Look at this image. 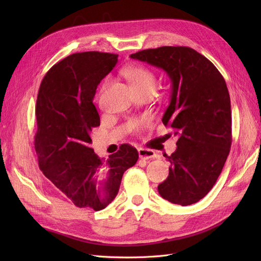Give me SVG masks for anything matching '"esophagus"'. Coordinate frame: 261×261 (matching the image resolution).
Here are the masks:
<instances>
[{
	"label": "esophagus",
	"instance_id": "34e87169",
	"mask_svg": "<svg viewBox=\"0 0 261 261\" xmlns=\"http://www.w3.org/2000/svg\"><path fill=\"white\" fill-rule=\"evenodd\" d=\"M138 154L140 159H151V158H155V152L153 150H150V149H146V148H139L138 149Z\"/></svg>",
	"mask_w": 261,
	"mask_h": 261
}]
</instances>
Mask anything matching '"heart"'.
Returning <instances> with one entry per match:
<instances>
[{"mask_svg":"<svg viewBox=\"0 0 261 261\" xmlns=\"http://www.w3.org/2000/svg\"><path fill=\"white\" fill-rule=\"evenodd\" d=\"M123 73L125 77L130 82L132 86L135 90H143V89H151L154 90L156 84L155 75L151 70L144 67V66H129L126 67ZM110 85V80H107L103 88ZM151 124V118L149 116H143L140 118H132L128 122V128L132 132H139Z\"/></svg>","mask_w":261,"mask_h":261,"instance_id":"obj_1","label":"heart"}]
</instances>
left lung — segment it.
I'll return each instance as SVG.
<instances>
[{"label":"left lung","instance_id":"left-lung-1","mask_svg":"<svg viewBox=\"0 0 261 261\" xmlns=\"http://www.w3.org/2000/svg\"><path fill=\"white\" fill-rule=\"evenodd\" d=\"M132 59L162 68L172 83L162 122L178 137L167 155L169 176L158 186L162 198L188 206L216 184L232 145L231 100L223 76L203 55L188 46H160Z\"/></svg>","mask_w":261,"mask_h":261}]
</instances>
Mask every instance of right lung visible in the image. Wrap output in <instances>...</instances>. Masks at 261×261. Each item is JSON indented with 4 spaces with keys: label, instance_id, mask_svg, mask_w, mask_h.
Instances as JSON below:
<instances>
[{
    "label": "right lung",
    "instance_id": "right-lung-1",
    "mask_svg": "<svg viewBox=\"0 0 261 261\" xmlns=\"http://www.w3.org/2000/svg\"><path fill=\"white\" fill-rule=\"evenodd\" d=\"M117 63V54L74 53L53 65L39 88L35 149L39 167L78 208L105 209L116 197L124 172L138 160L128 144L100 159L90 134L100 125L93 103L97 87Z\"/></svg>",
    "mask_w": 261,
    "mask_h": 261
}]
</instances>
